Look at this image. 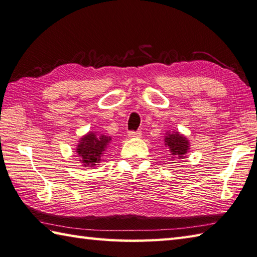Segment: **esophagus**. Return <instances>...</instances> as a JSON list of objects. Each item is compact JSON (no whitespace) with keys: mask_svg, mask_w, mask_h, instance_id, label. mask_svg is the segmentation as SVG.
<instances>
[{"mask_svg":"<svg viewBox=\"0 0 257 257\" xmlns=\"http://www.w3.org/2000/svg\"><path fill=\"white\" fill-rule=\"evenodd\" d=\"M142 135H143V133L140 132V130H138V132H129L128 137H130V138H139V137H142Z\"/></svg>","mask_w":257,"mask_h":257,"instance_id":"esophagus-1","label":"esophagus"}]
</instances>
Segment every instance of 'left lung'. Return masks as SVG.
Masks as SVG:
<instances>
[{
    "label": "left lung",
    "mask_w": 257,
    "mask_h": 257,
    "mask_svg": "<svg viewBox=\"0 0 257 257\" xmlns=\"http://www.w3.org/2000/svg\"><path fill=\"white\" fill-rule=\"evenodd\" d=\"M165 146L168 147L170 154H172V158H178L183 159L186 157V154L189 150V142L184 135L179 134L178 132L168 134L165 137Z\"/></svg>",
    "instance_id": "left-lung-1"
}]
</instances>
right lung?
Masks as SVG:
<instances>
[{
	"instance_id": "1",
	"label": "right lung",
	"mask_w": 257,
	"mask_h": 257,
	"mask_svg": "<svg viewBox=\"0 0 257 257\" xmlns=\"http://www.w3.org/2000/svg\"><path fill=\"white\" fill-rule=\"evenodd\" d=\"M111 137L95 133H88L79 140L77 154L84 167H93L101 160V156L107 148Z\"/></svg>"
}]
</instances>
